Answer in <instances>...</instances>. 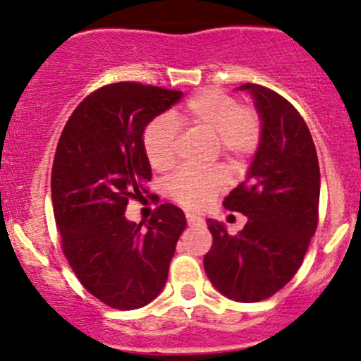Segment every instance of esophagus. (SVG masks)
I'll list each match as a JSON object with an SVG mask.
<instances>
[{
    "mask_svg": "<svg viewBox=\"0 0 361 361\" xmlns=\"http://www.w3.org/2000/svg\"><path fill=\"white\" fill-rule=\"evenodd\" d=\"M185 220H188L189 226H203V222H204L201 216L195 215V213H185Z\"/></svg>",
    "mask_w": 361,
    "mask_h": 361,
    "instance_id": "1",
    "label": "esophagus"
}]
</instances>
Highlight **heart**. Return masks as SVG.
<instances>
[{"label":"heart","mask_w":361,"mask_h":361,"mask_svg":"<svg viewBox=\"0 0 361 361\" xmlns=\"http://www.w3.org/2000/svg\"><path fill=\"white\" fill-rule=\"evenodd\" d=\"M176 123L191 126L216 135L220 153L228 164H239L257 149L259 120L250 108H239L238 102L219 91L196 92L185 102L179 114L158 117L142 134L146 158L154 170H169L176 165L179 130ZM226 188L219 172L182 170L169 182V195L191 210H203Z\"/></svg>","instance_id":"1"}]
</instances>
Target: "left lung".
<instances>
[{
  "label": "left lung",
  "instance_id": "obj_1",
  "mask_svg": "<svg viewBox=\"0 0 361 361\" xmlns=\"http://www.w3.org/2000/svg\"><path fill=\"white\" fill-rule=\"evenodd\" d=\"M259 118V142L246 179L224 207L247 216L235 235L208 219L213 235L204 272L219 293L239 303L270 298L294 277L319 224L320 169L312 134L288 99L243 84Z\"/></svg>",
  "mask_w": 361,
  "mask_h": 361
}]
</instances>
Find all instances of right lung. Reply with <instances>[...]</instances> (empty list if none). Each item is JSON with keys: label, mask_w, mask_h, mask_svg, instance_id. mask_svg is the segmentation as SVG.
I'll return each mask as SVG.
<instances>
[{"label": "right lung", "mask_w": 361, "mask_h": 361, "mask_svg": "<svg viewBox=\"0 0 361 361\" xmlns=\"http://www.w3.org/2000/svg\"><path fill=\"white\" fill-rule=\"evenodd\" d=\"M180 91L117 82L87 96L56 146L51 201L63 253L89 293L117 310H135L164 289L185 215L165 203L148 224L127 220L130 197L148 192L142 146L148 123Z\"/></svg>", "instance_id": "right-lung-1"}]
</instances>
